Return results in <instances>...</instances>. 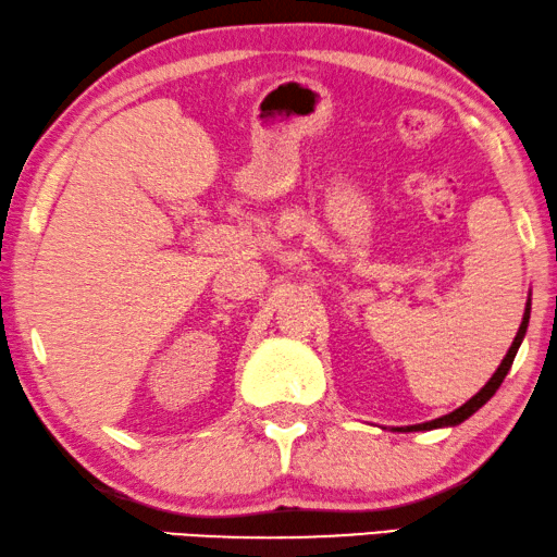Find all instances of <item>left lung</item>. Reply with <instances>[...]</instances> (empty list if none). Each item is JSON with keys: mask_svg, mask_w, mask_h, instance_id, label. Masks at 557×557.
<instances>
[{"mask_svg": "<svg viewBox=\"0 0 557 557\" xmlns=\"http://www.w3.org/2000/svg\"><path fill=\"white\" fill-rule=\"evenodd\" d=\"M528 323H530V300H528V308H524V315H522L520 331H517V335H515V341H512L510 350H507V356L503 358V363H499V368L495 371V375H492V379H490L487 383H484V388L480 391V394H474L472 398H469V401H467L465 406H459V409H454L451 413H446V417H438V419H434V421H426V424L406 426V432H429V429L457 426V424H461V421H465V419L472 417L474 411H480L482 406L487 404L492 396H495V391L499 388V383L505 381L507 371H510V368H512V360H515V356H517V348H520V343H522V338H524V333H528Z\"/></svg>", "mask_w": 557, "mask_h": 557, "instance_id": "left-lung-1", "label": "left lung"}]
</instances>
